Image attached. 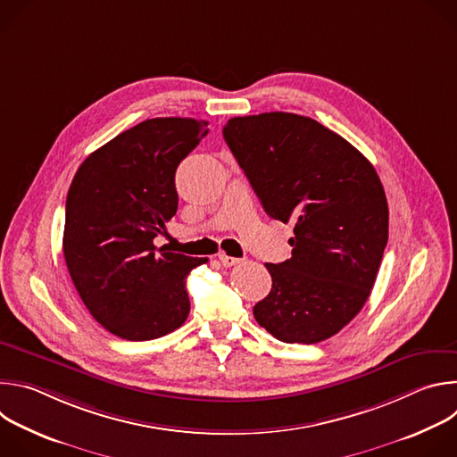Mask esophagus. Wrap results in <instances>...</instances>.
Wrapping results in <instances>:
<instances>
[{
  "label": "esophagus",
  "mask_w": 457,
  "mask_h": 457,
  "mask_svg": "<svg viewBox=\"0 0 457 457\" xmlns=\"http://www.w3.org/2000/svg\"><path fill=\"white\" fill-rule=\"evenodd\" d=\"M219 260H220V264L226 266V268H231V266H235V264L240 262V258L229 256V254H226V253H219Z\"/></svg>",
  "instance_id": "obj_1"
}]
</instances>
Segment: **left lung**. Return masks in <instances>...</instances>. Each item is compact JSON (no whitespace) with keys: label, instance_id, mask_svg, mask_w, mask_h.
I'll list each match as a JSON object with an SVG mask.
<instances>
[{"label":"left lung","instance_id":"obj_1","mask_svg":"<svg viewBox=\"0 0 457 457\" xmlns=\"http://www.w3.org/2000/svg\"><path fill=\"white\" fill-rule=\"evenodd\" d=\"M224 139L266 213L295 222L291 258L266 264L273 287L254 320L286 344H318L360 312L388 238V208L374 166L311 117H233Z\"/></svg>","mask_w":457,"mask_h":457}]
</instances>
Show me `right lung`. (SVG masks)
<instances>
[{"label": "right lung", "mask_w": 457, "mask_h": 457, "mask_svg": "<svg viewBox=\"0 0 457 457\" xmlns=\"http://www.w3.org/2000/svg\"><path fill=\"white\" fill-rule=\"evenodd\" d=\"M206 126L146 119L90 154L71 184L64 262L90 314L122 340L161 338L189 314L186 277L208 258L157 249L154 238L177 213V166Z\"/></svg>", "instance_id": "add662e5"}]
</instances>
